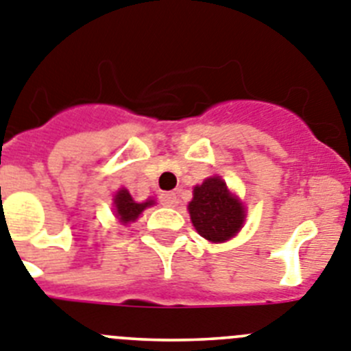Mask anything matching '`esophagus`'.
<instances>
[{
	"mask_svg": "<svg viewBox=\"0 0 351 351\" xmlns=\"http://www.w3.org/2000/svg\"><path fill=\"white\" fill-rule=\"evenodd\" d=\"M160 202H162L163 207H173V205L178 204V195L176 193H163Z\"/></svg>",
	"mask_w": 351,
	"mask_h": 351,
	"instance_id": "esophagus-1",
	"label": "esophagus"
}]
</instances>
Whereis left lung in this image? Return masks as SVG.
Wrapping results in <instances>:
<instances>
[{
    "mask_svg": "<svg viewBox=\"0 0 351 351\" xmlns=\"http://www.w3.org/2000/svg\"><path fill=\"white\" fill-rule=\"evenodd\" d=\"M188 210L198 234L212 243L233 239L242 230L247 215L242 202L228 189L219 176L205 179L193 188Z\"/></svg>",
    "mask_w": 351,
    "mask_h": 351,
    "instance_id": "obj_1",
    "label": "left lung"
}]
</instances>
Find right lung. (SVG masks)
<instances>
[{"mask_svg":"<svg viewBox=\"0 0 351 351\" xmlns=\"http://www.w3.org/2000/svg\"><path fill=\"white\" fill-rule=\"evenodd\" d=\"M112 205H114V214H117L118 221H120L121 224H128L134 223V221L143 214L144 208L154 205V200L149 198V200L143 202V204H137V202L132 198L130 193H128V189L121 188L118 189L114 198H112Z\"/></svg>","mask_w":351,"mask_h":351,"instance_id":"add662e5","label":"right lung"}]
</instances>
